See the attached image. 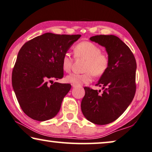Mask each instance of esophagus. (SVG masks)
Segmentation results:
<instances>
[{
	"label": "esophagus",
	"instance_id": "1",
	"mask_svg": "<svg viewBox=\"0 0 152 152\" xmlns=\"http://www.w3.org/2000/svg\"><path fill=\"white\" fill-rule=\"evenodd\" d=\"M72 87H73V88H75V87L77 86H76V85H72Z\"/></svg>",
	"mask_w": 152,
	"mask_h": 152
}]
</instances>
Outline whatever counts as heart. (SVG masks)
<instances>
[{
    "instance_id": "b5f03b06",
    "label": "heart",
    "mask_w": 152,
    "mask_h": 152,
    "mask_svg": "<svg viewBox=\"0 0 152 152\" xmlns=\"http://www.w3.org/2000/svg\"><path fill=\"white\" fill-rule=\"evenodd\" d=\"M73 53L76 58L86 60L84 71L83 74L71 73L66 77V81L72 85L80 86L83 83L91 82L93 75L101 76L108 69L109 58L104 53L102 52L101 48L93 42L83 41L75 46ZM72 57L66 53L61 58L62 69L66 72L71 71L72 64Z\"/></svg>"
}]
</instances>
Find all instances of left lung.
Segmentation results:
<instances>
[{"label":"left lung","instance_id":"1","mask_svg":"<svg viewBox=\"0 0 152 152\" xmlns=\"http://www.w3.org/2000/svg\"><path fill=\"white\" fill-rule=\"evenodd\" d=\"M91 41L105 47L110 64L96 86V90L85 87L81 103L86 118L96 125L110 124L124 113L132 102L136 92V62L134 56L120 38L113 35L92 36Z\"/></svg>","mask_w":152,"mask_h":152}]
</instances>
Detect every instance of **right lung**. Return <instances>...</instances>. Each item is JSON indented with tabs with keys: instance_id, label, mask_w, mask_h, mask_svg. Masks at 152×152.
<instances>
[{
	"instance_id": "right-lung-1",
	"label": "right lung",
	"mask_w": 152,
	"mask_h": 152,
	"mask_svg": "<svg viewBox=\"0 0 152 152\" xmlns=\"http://www.w3.org/2000/svg\"><path fill=\"white\" fill-rule=\"evenodd\" d=\"M80 37L46 33L28 41L19 50L12 86L20 106L30 118L45 121L59 113L71 85L55 82L49 86L48 81L63 77L61 58Z\"/></svg>"
}]
</instances>
